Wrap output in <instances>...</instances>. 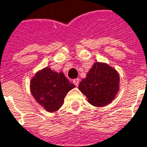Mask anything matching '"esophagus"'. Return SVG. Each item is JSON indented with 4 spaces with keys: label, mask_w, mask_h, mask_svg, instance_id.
<instances>
[{
    "label": "esophagus",
    "mask_w": 147,
    "mask_h": 147,
    "mask_svg": "<svg viewBox=\"0 0 147 147\" xmlns=\"http://www.w3.org/2000/svg\"><path fill=\"white\" fill-rule=\"evenodd\" d=\"M74 85L75 86H78L79 85V79H74Z\"/></svg>",
    "instance_id": "34e87169"
}]
</instances>
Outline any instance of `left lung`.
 <instances>
[{
  "label": "left lung",
  "instance_id": "left-lung-1",
  "mask_svg": "<svg viewBox=\"0 0 147 147\" xmlns=\"http://www.w3.org/2000/svg\"><path fill=\"white\" fill-rule=\"evenodd\" d=\"M120 78L115 69L106 63H96L87 77L79 84V90L94 106L102 107L115 99L119 90Z\"/></svg>",
  "mask_w": 147,
  "mask_h": 147
}]
</instances>
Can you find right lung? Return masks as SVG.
Instances as JSON below:
<instances>
[{
    "mask_svg": "<svg viewBox=\"0 0 147 147\" xmlns=\"http://www.w3.org/2000/svg\"><path fill=\"white\" fill-rule=\"evenodd\" d=\"M31 92L38 104L48 112H54L63 105L64 97L74 84L63 73L45 68L39 71L31 81Z\"/></svg>",
    "mask_w": 147,
    "mask_h": 147,
    "instance_id": "obj_1",
    "label": "right lung"
}]
</instances>
